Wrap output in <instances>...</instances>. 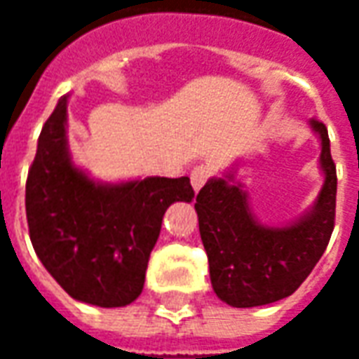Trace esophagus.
I'll use <instances>...</instances> for the list:
<instances>
[{
	"mask_svg": "<svg viewBox=\"0 0 359 359\" xmlns=\"http://www.w3.org/2000/svg\"><path fill=\"white\" fill-rule=\"evenodd\" d=\"M211 175H213V172H211V169L208 165H196L194 169H192V172H190V180H192V187H194L196 192L210 180Z\"/></svg>",
	"mask_w": 359,
	"mask_h": 359,
	"instance_id": "34e87169",
	"label": "esophagus"
}]
</instances>
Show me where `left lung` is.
I'll return each instance as SVG.
<instances>
[{
	"label": "left lung",
	"instance_id": "8db88e82",
	"mask_svg": "<svg viewBox=\"0 0 359 359\" xmlns=\"http://www.w3.org/2000/svg\"><path fill=\"white\" fill-rule=\"evenodd\" d=\"M321 138L325 184L313 210L292 225L257 223L233 175L211 179L196 196V211L210 277L219 298L234 308H254L283 300L306 280L323 256L334 229L337 167L327 126L311 118Z\"/></svg>",
	"mask_w": 359,
	"mask_h": 359
}]
</instances>
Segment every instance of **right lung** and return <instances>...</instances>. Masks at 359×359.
Masks as SVG:
<instances>
[{
  "label": "right lung",
  "instance_id": "right-lung-1",
  "mask_svg": "<svg viewBox=\"0 0 359 359\" xmlns=\"http://www.w3.org/2000/svg\"><path fill=\"white\" fill-rule=\"evenodd\" d=\"M67 95L43 123L27 179L30 241L43 267L74 300L121 308L144 288L167 208L190 202L188 177L97 184L71 163Z\"/></svg>",
  "mask_w": 359,
  "mask_h": 359
}]
</instances>
